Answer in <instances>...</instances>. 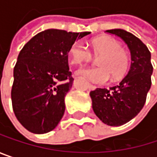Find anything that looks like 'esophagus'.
Wrapping results in <instances>:
<instances>
[{
    "label": "esophagus",
    "mask_w": 157,
    "mask_h": 157,
    "mask_svg": "<svg viewBox=\"0 0 157 157\" xmlns=\"http://www.w3.org/2000/svg\"><path fill=\"white\" fill-rule=\"evenodd\" d=\"M77 75H78V74H77ZM87 87H88L89 90H94V89H96V86H94V85H93V84H91V83H88Z\"/></svg>",
    "instance_id": "1"
}]
</instances>
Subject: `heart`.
<instances>
[{
	"mask_svg": "<svg viewBox=\"0 0 157 157\" xmlns=\"http://www.w3.org/2000/svg\"><path fill=\"white\" fill-rule=\"evenodd\" d=\"M94 55L102 56L98 61L99 67L81 68L77 74L98 84L106 83L111 76L113 81L122 79L127 73L130 65V56L122 44L110 37H102L92 43ZM70 61L73 64L81 65L90 62L93 58L91 51L81 41L75 42L69 49Z\"/></svg>",
	"mask_w": 157,
	"mask_h": 157,
	"instance_id": "obj_1",
	"label": "heart"
}]
</instances>
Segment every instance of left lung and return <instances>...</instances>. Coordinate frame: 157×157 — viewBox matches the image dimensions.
Wrapping results in <instances>:
<instances>
[{"label": "left lung", "mask_w": 157, "mask_h": 157, "mask_svg": "<svg viewBox=\"0 0 157 157\" xmlns=\"http://www.w3.org/2000/svg\"><path fill=\"white\" fill-rule=\"evenodd\" d=\"M106 33L120 37L131 52V67L118 85L110 89L96 88L90 92L96 116L111 126H119L136 117L144 107L150 90L153 74L151 52L136 36L122 29Z\"/></svg>", "instance_id": "obj_1"}]
</instances>
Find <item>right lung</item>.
Wrapping results in <instances>:
<instances>
[{
	"mask_svg": "<svg viewBox=\"0 0 157 157\" xmlns=\"http://www.w3.org/2000/svg\"><path fill=\"white\" fill-rule=\"evenodd\" d=\"M90 33L49 29L37 33L21 50L11 94L16 118L28 131L45 134L61 121L64 97L74 81L68 65L69 49Z\"/></svg>",
	"mask_w": 157,
	"mask_h": 157,
	"instance_id": "add662e5",
	"label": "right lung"
}]
</instances>
